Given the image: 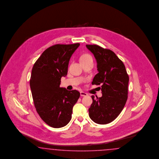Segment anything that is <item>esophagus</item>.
<instances>
[{
  "instance_id": "obj_1",
  "label": "esophagus",
  "mask_w": 159,
  "mask_h": 159,
  "mask_svg": "<svg viewBox=\"0 0 159 159\" xmlns=\"http://www.w3.org/2000/svg\"><path fill=\"white\" fill-rule=\"evenodd\" d=\"M80 93V96L82 97L86 96H87V94L86 93H84V92H81Z\"/></svg>"
}]
</instances>
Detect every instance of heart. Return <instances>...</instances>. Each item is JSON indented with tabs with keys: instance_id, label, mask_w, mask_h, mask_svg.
Listing matches in <instances>:
<instances>
[{
	"instance_id": "1",
	"label": "heart",
	"mask_w": 159,
	"mask_h": 159,
	"mask_svg": "<svg viewBox=\"0 0 159 159\" xmlns=\"http://www.w3.org/2000/svg\"><path fill=\"white\" fill-rule=\"evenodd\" d=\"M80 62H84V61H93V58L92 56L89 54L85 53L83 54L81 56L80 58Z\"/></svg>"
}]
</instances>
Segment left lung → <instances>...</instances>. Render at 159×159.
<instances>
[{"label":"left lung","instance_id":"left-lung-1","mask_svg":"<svg viewBox=\"0 0 159 159\" xmlns=\"http://www.w3.org/2000/svg\"><path fill=\"white\" fill-rule=\"evenodd\" d=\"M94 55L98 73L92 84L101 85L102 96H92L89 116L95 123L107 124L122 111L128 98L129 76L123 62L111 50L97 45H86Z\"/></svg>","mask_w":159,"mask_h":159}]
</instances>
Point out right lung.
Wrapping results in <instances>:
<instances>
[{"instance_id":"1","label":"right lung","mask_w":159,"mask_h":159,"mask_svg":"<svg viewBox=\"0 0 159 159\" xmlns=\"http://www.w3.org/2000/svg\"><path fill=\"white\" fill-rule=\"evenodd\" d=\"M80 45L56 44L45 50L34 63L30 81L34 106L49 126L62 128L71 120L73 107L80 93L60 87L61 77L67 75L69 60Z\"/></svg>"}]
</instances>
